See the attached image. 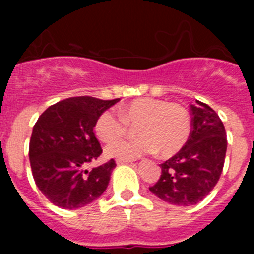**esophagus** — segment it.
Returning a JSON list of instances; mask_svg holds the SVG:
<instances>
[{
  "instance_id": "esophagus-1",
  "label": "esophagus",
  "mask_w": 254,
  "mask_h": 254,
  "mask_svg": "<svg viewBox=\"0 0 254 254\" xmlns=\"http://www.w3.org/2000/svg\"><path fill=\"white\" fill-rule=\"evenodd\" d=\"M131 159H117L116 163L117 164H125V163H131Z\"/></svg>"
}]
</instances>
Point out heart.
<instances>
[{"instance_id": "heart-1", "label": "heart", "mask_w": 254, "mask_h": 254, "mask_svg": "<svg viewBox=\"0 0 254 254\" xmlns=\"http://www.w3.org/2000/svg\"><path fill=\"white\" fill-rule=\"evenodd\" d=\"M104 111L96 118L95 133L103 142H113L127 132V126L136 127L138 137L112 143L105 149L108 156L134 159L158 150L161 156H170L185 146L190 137V120L179 104L141 98L118 109Z\"/></svg>"}]
</instances>
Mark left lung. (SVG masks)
<instances>
[{
  "instance_id": "8db88e82",
  "label": "left lung",
  "mask_w": 254,
  "mask_h": 254,
  "mask_svg": "<svg viewBox=\"0 0 254 254\" xmlns=\"http://www.w3.org/2000/svg\"><path fill=\"white\" fill-rule=\"evenodd\" d=\"M192 131L186 145L160 164L161 176L150 192L168 203L190 206L214 190L225 161L226 132L216 112L196 100L190 105Z\"/></svg>"
}]
</instances>
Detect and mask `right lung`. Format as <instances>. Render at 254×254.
<instances>
[{
  "label": "right lung",
  "instance_id": "add662e5",
  "mask_svg": "<svg viewBox=\"0 0 254 254\" xmlns=\"http://www.w3.org/2000/svg\"><path fill=\"white\" fill-rule=\"evenodd\" d=\"M120 99L76 96L61 100L42 113L33 127L29 160L35 185L53 205L67 210L99 198L109 185L113 159L87 170L102 154L94 134L96 118Z\"/></svg>",
  "mask_w": 254,
  "mask_h": 254
}]
</instances>
